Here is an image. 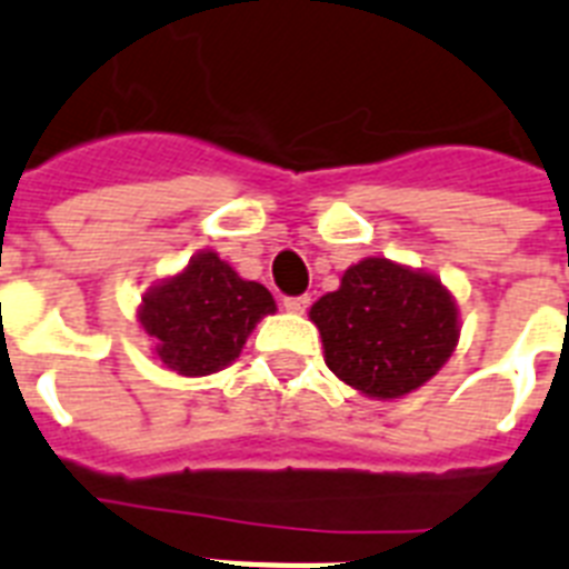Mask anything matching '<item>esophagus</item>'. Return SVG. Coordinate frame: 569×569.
Segmentation results:
<instances>
[{
	"instance_id": "1",
	"label": "esophagus",
	"mask_w": 569,
	"mask_h": 569,
	"mask_svg": "<svg viewBox=\"0 0 569 569\" xmlns=\"http://www.w3.org/2000/svg\"><path fill=\"white\" fill-rule=\"evenodd\" d=\"M283 307H286V312L301 316V312H307V307H310V298H307V295H298V298H283Z\"/></svg>"
}]
</instances>
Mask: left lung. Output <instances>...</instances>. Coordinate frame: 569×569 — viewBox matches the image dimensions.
<instances>
[{
	"mask_svg": "<svg viewBox=\"0 0 569 569\" xmlns=\"http://www.w3.org/2000/svg\"><path fill=\"white\" fill-rule=\"evenodd\" d=\"M310 321L330 372L378 401L425 387L460 339L458 301L440 277L387 257L348 268L337 292L312 303Z\"/></svg>",
	"mask_w": 569,
	"mask_h": 569,
	"instance_id": "8db88e82",
	"label": "left lung"
}]
</instances>
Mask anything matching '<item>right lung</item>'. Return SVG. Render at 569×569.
Listing matches in <instances>:
<instances>
[{
	"mask_svg": "<svg viewBox=\"0 0 569 569\" xmlns=\"http://www.w3.org/2000/svg\"><path fill=\"white\" fill-rule=\"evenodd\" d=\"M271 312L277 303L266 286L244 280L214 250H200L182 271L147 289L138 325L168 372L206 378L227 369Z\"/></svg>",
	"mask_w": 569,
	"mask_h": 569,
	"instance_id": "add662e5",
	"label": "right lung"
}]
</instances>
